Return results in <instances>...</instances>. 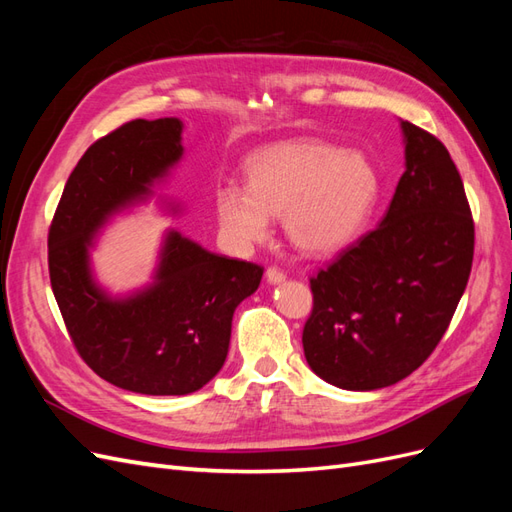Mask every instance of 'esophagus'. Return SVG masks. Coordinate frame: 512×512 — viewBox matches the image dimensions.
I'll return each instance as SVG.
<instances>
[{
    "mask_svg": "<svg viewBox=\"0 0 512 512\" xmlns=\"http://www.w3.org/2000/svg\"><path fill=\"white\" fill-rule=\"evenodd\" d=\"M265 277H267V282H269V284H282V282L286 280L284 271H282V269H277V267H269V269L265 271Z\"/></svg>",
    "mask_w": 512,
    "mask_h": 512,
    "instance_id": "34e87169",
    "label": "esophagus"
}]
</instances>
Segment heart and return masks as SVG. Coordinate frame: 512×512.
Masks as SVG:
<instances>
[{
  "instance_id": "heart-1",
  "label": "heart",
  "mask_w": 512,
  "mask_h": 512,
  "mask_svg": "<svg viewBox=\"0 0 512 512\" xmlns=\"http://www.w3.org/2000/svg\"><path fill=\"white\" fill-rule=\"evenodd\" d=\"M247 185L220 183L215 211L226 239L250 247L282 215L286 237L305 254H333L348 245L374 207L376 168L356 151L320 138H292L245 160Z\"/></svg>"
}]
</instances>
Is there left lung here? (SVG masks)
I'll return each instance as SVG.
<instances>
[{
    "label": "left lung",
    "mask_w": 512,
    "mask_h": 512,
    "mask_svg": "<svg viewBox=\"0 0 512 512\" xmlns=\"http://www.w3.org/2000/svg\"><path fill=\"white\" fill-rule=\"evenodd\" d=\"M401 132L406 170L380 226L309 280L305 359L346 391L384 389L421 367L472 271L474 222L451 153L410 121Z\"/></svg>",
    "instance_id": "1"
}]
</instances>
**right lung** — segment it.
I'll list each match as a JSON object with an SVG mask.
<instances>
[{"label": "right lung", "mask_w": 512, "mask_h": 512, "mask_svg": "<svg viewBox=\"0 0 512 512\" xmlns=\"http://www.w3.org/2000/svg\"><path fill=\"white\" fill-rule=\"evenodd\" d=\"M181 132L164 117L102 136L72 170L49 228L51 286L74 348L100 378L141 395L203 389L226 361L232 314L262 280L254 262L207 252L177 230L143 290L111 297L91 275L98 230L153 194L183 156Z\"/></svg>", "instance_id": "1"}]
</instances>
